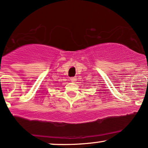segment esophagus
Returning a JSON list of instances; mask_svg holds the SVG:
<instances>
[{
  "label": "esophagus",
  "instance_id": "34e87169",
  "mask_svg": "<svg viewBox=\"0 0 148 148\" xmlns=\"http://www.w3.org/2000/svg\"><path fill=\"white\" fill-rule=\"evenodd\" d=\"M70 81H72V82H75L76 81V77L70 78Z\"/></svg>",
  "mask_w": 148,
  "mask_h": 148
}]
</instances>
